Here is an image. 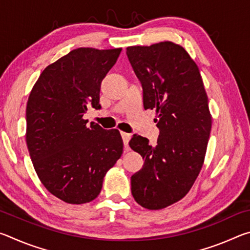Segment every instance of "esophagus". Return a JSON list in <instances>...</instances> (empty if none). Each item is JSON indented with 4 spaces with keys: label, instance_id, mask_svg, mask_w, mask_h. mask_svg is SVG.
<instances>
[{
    "label": "esophagus",
    "instance_id": "34e87169",
    "mask_svg": "<svg viewBox=\"0 0 250 250\" xmlns=\"http://www.w3.org/2000/svg\"><path fill=\"white\" fill-rule=\"evenodd\" d=\"M121 137H122V140H124V145L125 146V149L128 150L129 141H130V139H131V134L125 133V132H121Z\"/></svg>",
    "mask_w": 250,
    "mask_h": 250
}]
</instances>
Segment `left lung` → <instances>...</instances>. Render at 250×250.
<instances>
[{"label":"left lung","instance_id":"1","mask_svg":"<svg viewBox=\"0 0 250 250\" xmlns=\"http://www.w3.org/2000/svg\"><path fill=\"white\" fill-rule=\"evenodd\" d=\"M126 56L143 88L145 109H155L160 129L156 145L141 135L129 142L145 159L131 176V193L139 205L162 209L182 200L204 163L211 116L195 62L172 42L126 47Z\"/></svg>","mask_w":250,"mask_h":250}]
</instances>
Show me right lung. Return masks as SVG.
Masks as SVG:
<instances>
[{
  "mask_svg": "<svg viewBox=\"0 0 250 250\" xmlns=\"http://www.w3.org/2000/svg\"><path fill=\"white\" fill-rule=\"evenodd\" d=\"M121 49L71 50L46 67L29 94L26 143L34 168L46 189L69 204L94 201L124 151L119 131L87 126L83 118L88 105H100L101 82Z\"/></svg>",
  "mask_w": 250,
  "mask_h": 250,
  "instance_id": "add662e5",
  "label": "right lung"
}]
</instances>
